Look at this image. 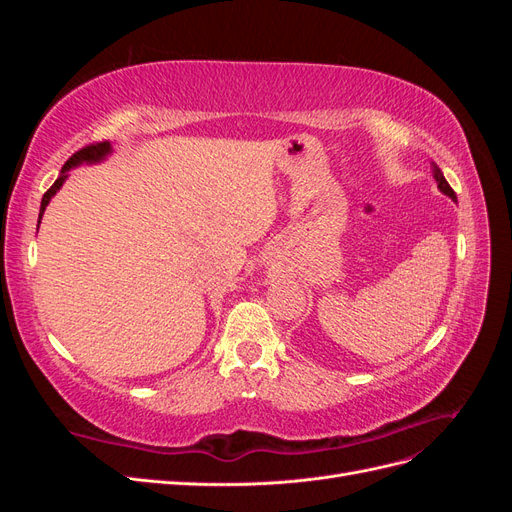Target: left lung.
I'll return each mask as SVG.
<instances>
[{
    "label": "left lung",
    "instance_id": "obj_1",
    "mask_svg": "<svg viewBox=\"0 0 512 512\" xmlns=\"http://www.w3.org/2000/svg\"><path fill=\"white\" fill-rule=\"evenodd\" d=\"M433 177H436V181H438V188H440V192H444L446 196H451L453 200H457V194H455V190L451 188V185H448V181L444 179L442 170H440L438 166H433Z\"/></svg>",
    "mask_w": 512,
    "mask_h": 512
}]
</instances>
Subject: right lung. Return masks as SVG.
I'll list each match as a JSON object with an SVG mask.
<instances>
[{"label":"right lung","mask_w":512,"mask_h":512,"mask_svg":"<svg viewBox=\"0 0 512 512\" xmlns=\"http://www.w3.org/2000/svg\"><path fill=\"white\" fill-rule=\"evenodd\" d=\"M108 143L104 141V143H91V145H87V147H83V149H79L74 153V156L64 164V168H61V175L55 179V183L51 185L49 190L44 192V196H42V205H40V215H38V224H40V218H42V213H44V209H46V205H49V200H51V196L61 188V183L66 181V170H70L72 166H76V164H81V162H98V160H102L106 153H108Z\"/></svg>","instance_id":"obj_1"}]
</instances>
